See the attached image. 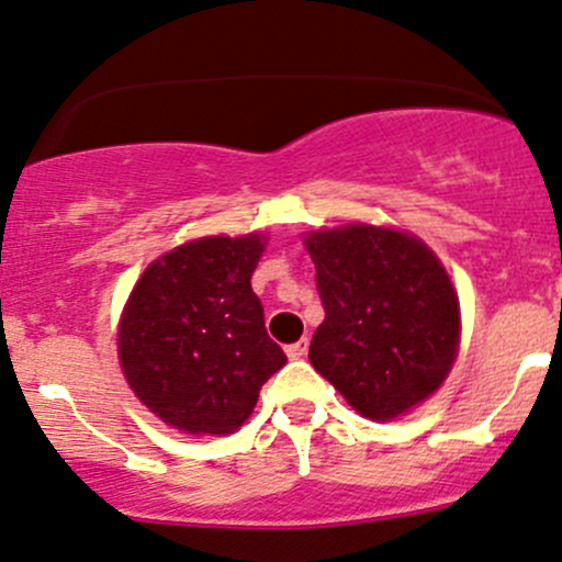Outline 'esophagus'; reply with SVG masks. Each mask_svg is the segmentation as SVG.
Returning <instances> with one entry per match:
<instances>
[{
	"mask_svg": "<svg viewBox=\"0 0 562 562\" xmlns=\"http://www.w3.org/2000/svg\"><path fill=\"white\" fill-rule=\"evenodd\" d=\"M306 350H310V341H306V339H299V341H293V345H288V347H285L288 358H293V360L304 358V356H306Z\"/></svg>",
	"mask_w": 562,
	"mask_h": 562,
	"instance_id": "34e87169",
	"label": "esophagus"
}]
</instances>
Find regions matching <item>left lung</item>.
<instances>
[{
  "instance_id": "obj_1",
  "label": "left lung",
  "mask_w": 562,
  "mask_h": 562,
  "mask_svg": "<svg viewBox=\"0 0 562 562\" xmlns=\"http://www.w3.org/2000/svg\"><path fill=\"white\" fill-rule=\"evenodd\" d=\"M326 321L310 360L369 420L423 404L450 374L460 306L450 274L417 236L352 223L306 234Z\"/></svg>"
}]
</instances>
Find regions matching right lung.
Segmentation results:
<instances>
[{"label":"right lung","instance_id":"obj_1","mask_svg":"<svg viewBox=\"0 0 562 562\" xmlns=\"http://www.w3.org/2000/svg\"><path fill=\"white\" fill-rule=\"evenodd\" d=\"M266 236H204L142 271L117 328L128 385L186 434H234L288 363L269 339L250 277Z\"/></svg>","mask_w":562,"mask_h":562}]
</instances>
